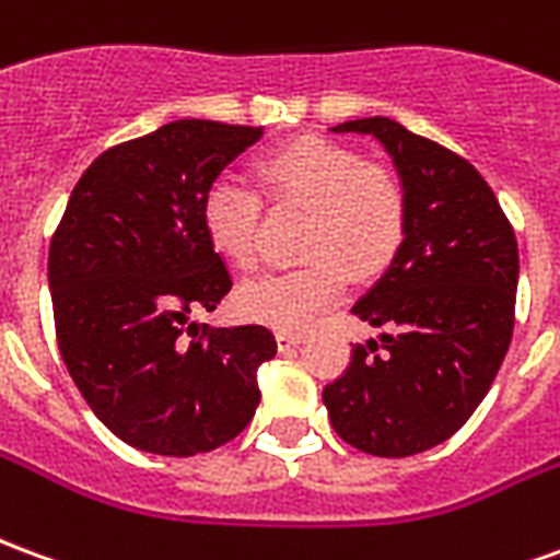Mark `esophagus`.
Returning a JSON list of instances; mask_svg holds the SVG:
<instances>
[{"mask_svg":"<svg viewBox=\"0 0 560 560\" xmlns=\"http://www.w3.org/2000/svg\"><path fill=\"white\" fill-rule=\"evenodd\" d=\"M276 341H279L281 351H284V348H296V345L303 341V332H296V329H279V332H276Z\"/></svg>","mask_w":560,"mask_h":560,"instance_id":"esophagus-1","label":"esophagus"}]
</instances>
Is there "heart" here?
<instances>
[{
	"mask_svg": "<svg viewBox=\"0 0 560 560\" xmlns=\"http://www.w3.org/2000/svg\"><path fill=\"white\" fill-rule=\"evenodd\" d=\"M257 183L276 207L308 209L303 267L248 281L236 308L248 320L305 329L339 300L351 272L372 279L393 264L405 240L401 185L360 152L324 138H296L255 164ZM203 231L233 267L252 269L260 255V197L219 179L203 197Z\"/></svg>",
	"mask_w": 560,
	"mask_h": 560,
	"instance_id": "1",
	"label": "heart"
}]
</instances>
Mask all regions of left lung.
<instances>
[{"mask_svg":"<svg viewBox=\"0 0 560 560\" xmlns=\"http://www.w3.org/2000/svg\"><path fill=\"white\" fill-rule=\"evenodd\" d=\"M332 131L384 143L405 188V240L351 308L393 332L353 348L348 369L324 387V405L341 441L372 456H413L468 422L504 363L516 320V233L477 167L441 143L387 116Z\"/></svg>","mask_w":560,"mask_h":560,"instance_id":"obj_1","label":"left lung"}]
</instances>
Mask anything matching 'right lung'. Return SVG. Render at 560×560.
Here are the masks:
<instances>
[{
	"label": "right lung",
	"instance_id": "add662e5",
	"mask_svg": "<svg viewBox=\"0 0 560 560\" xmlns=\"http://www.w3.org/2000/svg\"><path fill=\"white\" fill-rule=\"evenodd\" d=\"M260 128L176 119L110 147L68 197L47 279L59 353L110 432L155 456L228 444L260 401L267 327H197L231 291L203 197Z\"/></svg>",
	"mask_w": 560,
	"mask_h": 560
}]
</instances>
